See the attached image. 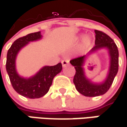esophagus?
<instances>
[{
	"label": "esophagus",
	"mask_w": 127,
	"mask_h": 127,
	"mask_svg": "<svg viewBox=\"0 0 127 127\" xmlns=\"http://www.w3.org/2000/svg\"><path fill=\"white\" fill-rule=\"evenodd\" d=\"M68 64H69V60L64 59V60H62V64H63V66L64 67H66Z\"/></svg>",
	"instance_id": "1"
}]
</instances>
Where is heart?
<instances>
[{
	"label": "heart",
	"mask_w": 127,
	"mask_h": 127,
	"mask_svg": "<svg viewBox=\"0 0 127 127\" xmlns=\"http://www.w3.org/2000/svg\"><path fill=\"white\" fill-rule=\"evenodd\" d=\"M92 38L89 35H87V36H84L82 39V46L84 47V48H87V47H89L91 43H92Z\"/></svg>",
	"instance_id": "obj_1"
}]
</instances>
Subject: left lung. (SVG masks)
<instances>
[{
  "label": "left lung",
  "mask_w": 127,
  "mask_h": 127,
  "mask_svg": "<svg viewBox=\"0 0 127 127\" xmlns=\"http://www.w3.org/2000/svg\"><path fill=\"white\" fill-rule=\"evenodd\" d=\"M95 32V46L91 50L94 52L100 48H108L110 56V66L109 73L104 83L95 84L89 81L84 75L82 67L86 56L78 57L71 60L70 64L74 66L75 74L73 77V83L75 89L81 95L86 97H97L105 94L113 84L115 76L119 70V50L113 40L105 32L97 30Z\"/></svg>",
  "instance_id": "obj_1"
}]
</instances>
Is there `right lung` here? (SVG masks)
<instances>
[{
  "instance_id": "1",
  "label": "right lung",
  "mask_w": 127,
  "mask_h": 127,
  "mask_svg": "<svg viewBox=\"0 0 127 127\" xmlns=\"http://www.w3.org/2000/svg\"><path fill=\"white\" fill-rule=\"evenodd\" d=\"M40 32L30 33L21 37L14 42L7 53L6 71L9 76L11 84L18 94L30 99L40 98L44 96L52 86L53 78L63 69L62 64L54 66H45L33 77L25 79L18 75L15 68V60L19 51L28 44L41 38Z\"/></svg>"
}]
</instances>
